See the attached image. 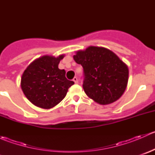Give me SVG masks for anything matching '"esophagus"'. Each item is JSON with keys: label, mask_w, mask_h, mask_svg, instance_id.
<instances>
[{"label": "esophagus", "mask_w": 155, "mask_h": 155, "mask_svg": "<svg viewBox=\"0 0 155 155\" xmlns=\"http://www.w3.org/2000/svg\"><path fill=\"white\" fill-rule=\"evenodd\" d=\"M73 81L75 82V83L77 84V83H78V79H77V77H74V78H73Z\"/></svg>", "instance_id": "esophagus-1"}]
</instances>
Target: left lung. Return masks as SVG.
I'll use <instances>...</instances> for the list:
<instances>
[{
    "label": "left lung",
    "mask_w": 155,
    "mask_h": 155,
    "mask_svg": "<svg viewBox=\"0 0 155 155\" xmlns=\"http://www.w3.org/2000/svg\"><path fill=\"white\" fill-rule=\"evenodd\" d=\"M73 59L83 68L82 87L88 97L101 105H107L122 96L127 86L129 70L113 51L88 46L76 51Z\"/></svg>",
    "instance_id": "1"
}]
</instances>
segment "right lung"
Masks as SVG:
<instances>
[{
  "label": "right lung",
  "mask_w": 155,
  "mask_h": 155,
  "mask_svg": "<svg viewBox=\"0 0 155 155\" xmlns=\"http://www.w3.org/2000/svg\"><path fill=\"white\" fill-rule=\"evenodd\" d=\"M64 54L55 58L43 55L33 61L23 72L21 88L36 107L48 109L55 107L66 96L74 82L67 79L66 72L58 64Z\"/></svg>",
  "instance_id": "1"
}]
</instances>
